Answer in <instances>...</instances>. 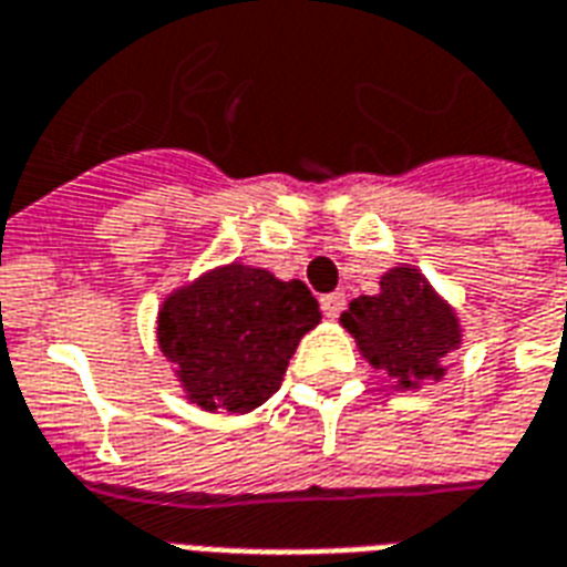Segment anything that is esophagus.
I'll list each match as a JSON object with an SVG mask.
<instances>
[{
    "mask_svg": "<svg viewBox=\"0 0 567 567\" xmlns=\"http://www.w3.org/2000/svg\"><path fill=\"white\" fill-rule=\"evenodd\" d=\"M321 309H324L327 318H339V312L346 309V295H342V291L324 295L321 297Z\"/></svg>",
    "mask_w": 567,
    "mask_h": 567,
    "instance_id": "34e87169",
    "label": "esophagus"
}]
</instances>
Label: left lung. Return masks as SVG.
Wrapping results in <instances>:
<instances>
[{
    "mask_svg": "<svg viewBox=\"0 0 567 567\" xmlns=\"http://www.w3.org/2000/svg\"><path fill=\"white\" fill-rule=\"evenodd\" d=\"M379 295L354 297L339 324L358 342L372 369L388 372L396 390L442 381L444 360L463 346L456 309L412 264L390 267Z\"/></svg>",
    "mask_w": 567,
    "mask_h": 567,
    "instance_id": "8db88e82",
    "label": "left lung"
}]
</instances>
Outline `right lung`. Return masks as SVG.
<instances>
[{"label":"right lung","mask_w":567,"mask_h":567,"mask_svg":"<svg viewBox=\"0 0 567 567\" xmlns=\"http://www.w3.org/2000/svg\"><path fill=\"white\" fill-rule=\"evenodd\" d=\"M318 321V300L300 279L282 282L234 261L171 291L155 339L188 402L246 414L279 390L288 360Z\"/></svg>","instance_id":"1"}]
</instances>
